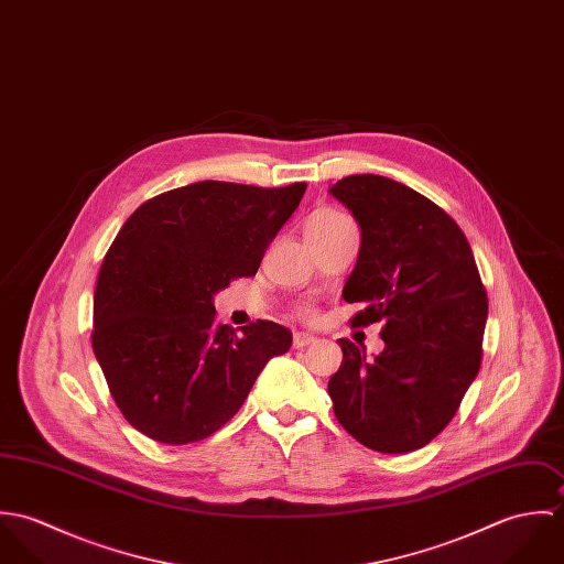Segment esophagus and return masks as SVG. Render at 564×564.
Instances as JSON below:
<instances>
[{
    "label": "esophagus",
    "instance_id": "obj_1",
    "mask_svg": "<svg viewBox=\"0 0 564 564\" xmlns=\"http://www.w3.org/2000/svg\"><path fill=\"white\" fill-rule=\"evenodd\" d=\"M311 343H315V336H311V334H306V332H295V334H293V347H295V349L308 347Z\"/></svg>",
    "mask_w": 564,
    "mask_h": 564
}]
</instances>
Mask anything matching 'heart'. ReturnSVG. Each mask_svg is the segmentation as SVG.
<instances>
[{
  "label": "heart",
  "mask_w": 564,
  "mask_h": 564,
  "mask_svg": "<svg viewBox=\"0 0 564 564\" xmlns=\"http://www.w3.org/2000/svg\"><path fill=\"white\" fill-rule=\"evenodd\" d=\"M349 217L338 213V210H332V208H322L317 213H313L308 219H306V235H313V232H323V230H329L334 226H340V224H347Z\"/></svg>",
  "instance_id": "b5f03b06"
}]
</instances>
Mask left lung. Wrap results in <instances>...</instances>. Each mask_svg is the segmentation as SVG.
Here are the masks:
<instances>
[{"mask_svg": "<svg viewBox=\"0 0 564 564\" xmlns=\"http://www.w3.org/2000/svg\"><path fill=\"white\" fill-rule=\"evenodd\" d=\"M329 193L360 226L343 300L382 322L384 349L340 338L327 393L338 423L365 447L405 454L452 421L482 362L488 297L471 245L434 202L384 175H347Z\"/></svg>", "mask_w": 564, "mask_h": 564, "instance_id": "1", "label": "left lung"}]
</instances>
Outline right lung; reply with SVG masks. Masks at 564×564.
<instances>
[{"label":"right lung","instance_id":"obj_1","mask_svg":"<svg viewBox=\"0 0 564 564\" xmlns=\"http://www.w3.org/2000/svg\"><path fill=\"white\" fill-rule=\"evenodd\" d=\"M304 191L195 182L145 202L119 230L97 275L90 340L112 400L145 436L186 445L215 434L289 351L280 323L219 325L213 295L256 275Z\"/></svg>","mask_w":564,"mask_h":564}]
</instances>
